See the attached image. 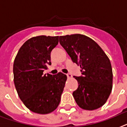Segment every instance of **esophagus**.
Returning <instances> with one entry per match:
<instances>
[{"label":"esophagus","mask_w":127,"mask_h":127,"mask_svg":"<svg viewBox=\"0 0 127 127\" xmlns=\"http://www.w3.org/2000/svg\"><path fill=\"white\" fill-rule=\"evenodd\" d=\"M67 76L68 78H72V75L69 73V74H67Z\"/></svg>","instance_id":"1"}]
</instances>
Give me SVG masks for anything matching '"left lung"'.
Masks as SVG:
<instances>
[{
  "label": "left lung",
  "instance_id": "8db88e82",
  "mask_svg": "<svg viewBox=\"0 0 127 127\" xmlns=\"http://www.w3.org/2000/svg\"><path fill=\"white\" fill-rule=\"evenodd\" d=\"M60 43L72 61L80 65L82 76H74L78 87L73 95L81 108L94 110L105 104L112 90L111 63L100 46L86 35L60 36Z\"/></svg>",
  "mask_w": 127,
  "mask_h": 127
}]
</instances>
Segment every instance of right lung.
Listing matches in <instances>:
<instances>
[{"instance_id":"obj_1","label":"right lung","mask_w":127,"mask_h":127,"mask_svg":"<svg viewBox=\"0 0 127 127\" xmlns=\"http://www.w3.org/2000/svg\"><path fill=\"white\" fill-rule=\"evenodd\" d=\"M58 36L39 35L29 39L19 50L13 63V81L19 97L30 111L52 112L59 105L67 76L62 73L43 75L51 65V53Z\"/></svg>"}]
</instances>
